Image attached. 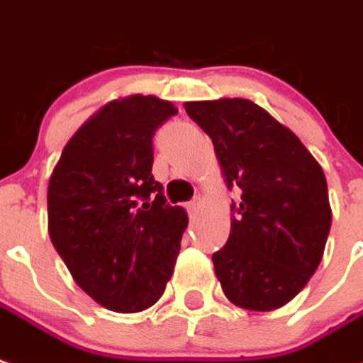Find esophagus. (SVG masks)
<instances>
[{"instance_id": "obj_1", "label": "esophagus", "mask_w": 363, "mask_h": 363, "mask_svg": "<svg viewBox=\"0 0 363 363\" xmlns=\"http://www.w3.org/2000/svg\"><path fill=\"white\" fill-rule=\"evenodd\" d=\"M196 208H199V200H190L189 204H186V210H189L190 214H192V212H196Z\"/></svg>"}]
</instances>
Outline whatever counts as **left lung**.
Here are the masks:
<instances>
[{"label":"left lung","instance_id":"1","mask_svg":"<svg viewBox=\"0 0 363 363\" xmlns=\"http://www.w3.org/2000/svg\"><path fill=\"white\" fill-rule=\"evenodd\" d=\"M206 131L232 202V230L212 255L228 301L247 311H275L293 301L323 259L332 210L323 167L301 139L252 100L186 102Z\"/></svg>","mask_w":363,"mask_h":363}]
</instances>
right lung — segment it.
<instances>
[{"mask_svg": "<svg viewBox=\"0 0 363 363\" xmlns=\"http://www.w3.org/2000/svg\"><path fill=\"white\" fill-rule=\"evenodd\" d=\"M177 111L155 96L111 100L70 138L50 174V242L76 285L113 313L161 298L189 225L151 173L153 135Z\"/></svg>", "mask_w": 363, "mask_h": 363, "instance_id": "1", "label": "right lung"}]
</instances>
